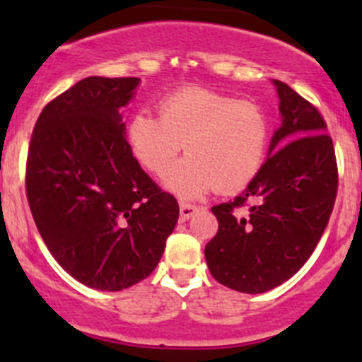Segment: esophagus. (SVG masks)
Returning <instances> with one entry per match:
<instances>
[{
  "label": "esophagus",
  "mask_w": 362,
  "mask_h": 362,
  "mask_svg": "<svg viewBox=\"0 0 362 362\" xmlns=\"http://www.w3.org/2000/svg\"><path fill=\"white\" fill-rule=\"evenodd\" d=\"M199 211V206L191 203H180V218L182 221H189L191 217H194Z\"/></svg>",
  "instance_id": "obj_1"
}]
</instances>
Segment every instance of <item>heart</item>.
<instances>
[{
    "label": "heart",
    "instance_id": "obj_1",
    "mask_svg": "<svg viewBox=\"0 0 362 362\" xmlns=\"http://www.w3.org/2000/svg\"><path fill=\"white\" fill-rule=\"evenodd\" d=\"M159 117L140 110L129 119L126 140L131 154L147 171L164 175L175 192L196 198L217 189L236 192L259 173L268 144V120L252 101L202 87H187L164 96Z\"/></svg>",
    "mask_w": 362,
    "mask_h": 362
}]
</instances>
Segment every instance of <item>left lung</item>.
<instances>
[{
    "label": "left lung",
    "instance_id": "8db88e82",
    "mask_svg": "<svg viewBox=\"0 0 362 362\" xmlns=\"http://www.w3.org/2000/svg\"><path fill=\"white\" fill-rule=\"evenodd\" d=\"M282 122L268 159L235 202L211 208L218 231L204 247L208 269L238 293L275 289L308 261L333 211L338 166L326 120L280 80ZM247 206L245 212L239 210Z\"/></svg>",
    "mask_w": 362,
    "mask_h": 362
}]
</instances>
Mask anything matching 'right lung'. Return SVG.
Listing matches in <instances>:
<instances>
[{
	"label": "right lung",
	"mask_w": 362,
	"mask_h": 362,
	"mask_svg": "<svg viewBox=\"0 0 362 362\" xmlns=\"http://www.w3.org/2000/svg\"><path fill=\"white\" fill-rule=\"evenodd\" d=\"M140 78L87 76L35 124L25 194L47 249L83 286L122 291L158 266L178 203L141 170L120 108Z\"/></svg>",
	"instance_id": "add662e5"
}]
</instances>
